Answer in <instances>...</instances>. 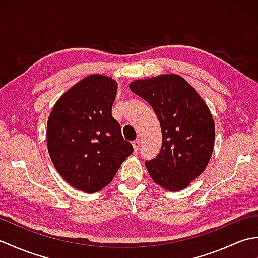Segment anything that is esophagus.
I'll return each mask as SVG.
<instances>
[{
	"instance_id": "1",
	"label": "esophagus",
	"mask_w": 258,
	"mask_h": 258,
	"mask_svg": "<svg viewBox=\"0 0 258 258\" xmlns=\"http://www.w3.org/2000/svg\"><path fill=\"white\" fill-rule=\"evenodd\" d=\"M132 145H133V149H134V151L135 152H138L139 151V149H140V146H141V140L140 139H138V140H135L133 143H132Z\"/></svg>"
}]
</instances>
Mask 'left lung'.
I'll return each instance as SVG.
<instances>
[{
	"mask_svg": "<svg viewBox=\"0 0 258 258\" xmlns=\"http://www.w3.org/2000/svg\"><path fill=\"white\" fill-rule=\"evenodd\" d=\"M130 89L150 104L161 124V152L145 162L150 176L167 190L186 188L211 160L215 124L210 108L177 74L136 80Z\"/></svg>",
	"mask_w": 258,
	"mask_h": 258,
	"instance_id": "1",
	"label": "left lung"
}]
</instances>
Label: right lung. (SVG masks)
Listing matches in <instances>:
<instances>
[{"mask_svg": "<svg viewBox=\"0 0 258 258\" xmlns=\"http://www.w3.org/2000/svg\"><path fill=\"white\" fill-rule=\"evenodd\" d=\"M117 82L92 74L58 98L48 116V154L59 175L85 193L112 182L133 146L112 116Z\"/></svg>", "mask_w": 258, "mask_h": 258, "instance_id": "obj_1", "label": "right lung"}]
</instances>
